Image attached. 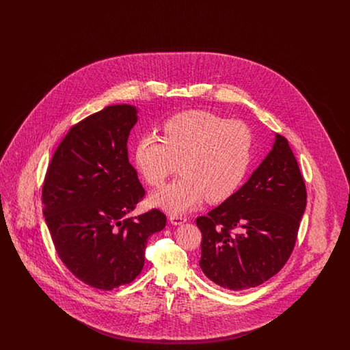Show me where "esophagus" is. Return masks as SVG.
Returning a JSON list of instances; mask_svg holds the SVG:
<instances>
[{"instance_id": "1", "label": "esophagus", "mask_w": 350, "mask_h": 350, "mask_svg": "<svg viewBox=\"0 0 350 350\" xmlns=\"http://www.w3.org/2000/svg\"><path fill=\"white\" fill-rule=\"evenodd\" d=\"M169 220H170V223L172 224H174V226H180V224H183V223H185L187 219H186V217H183V215H170L169 217Z\"/></svg>"}]
</instances>
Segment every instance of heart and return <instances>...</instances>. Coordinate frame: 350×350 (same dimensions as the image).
<instances>
[{
	"label": "heart",
	"mask_w": 350,
	"mask_h": 350,
	"mask_svg": "<svg viewBox=\"0 0 350 350\" xmlns=\"http://www.w3.org/2000/svg\"><path fill=\"white\" fill-rule=\"evenodd\" d=\"M164 136H143L133 152L135 167L152 187H160L181 163L178 178L152 196L170 214L194 210L204 200L220 203L236 193L250 167L253 135L241 120L190 110L165 120Z\"/></svg>",
	"instance_id": "heart-1"
}]
</instances>
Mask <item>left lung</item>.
I'll return each mask as SVG.
<instances>
[{
  "label": "left lung",
  "instance_id": "obj_1",
  "mask_svg": "<svg viewBox=\"0 0 350 350\" xmlns=\"http://www.w3.org/2000/svg\"><path fill=\"white\" fill-rule=\"evenodd\" d=\"M306 203L298 161L287 139L277 133L250 180L207 217H197L204 275L232 291L275 275L293 253Z\"/></svg>",
  "mask_w": 350,
  "mask_h": 350
}]
</instances>
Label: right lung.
Returning a JSON list of instances; mask_svg holds the SVG:
<instances>
[{
	"label": "right lung",
	"instance_id": "add662e5",
	"mask_svg": "<svg viewBox=\"0 0 350 350\" xmlns=\"http://www.w3.org/2000/svg\"><path fill=\"white\" fill-rule=\"evenodd\" d=\"M136 120L133 106L114 105L70 127L42 189L43 215L60 260L100 290L133 282L144 265L148 237L167 224L157 208L124 217L146 196L129 161Z\"/></svg>",
	"mask_w": 350,
	"mask_h": 350
}]
</instances>
